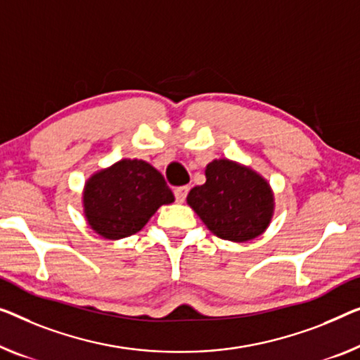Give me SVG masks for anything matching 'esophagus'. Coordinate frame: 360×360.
I'll return each mask as SVG.
<instances>
[{
  "label": "esophagus",
  "mask_w": 360,
  "mask_h": 360,
  "mask_svg": "<svg viewBox=\"0 0 360 360\" xmlns=\"http://www.w3.org/2000/svg\"><path fill=\"white\" fill-rule=\"evenodd\" d=\"M187 192H189V187L187 186H181V187H176L174 189V197H176V202L182 203L186 200L187 197Z\"/></svg>",
  "instance_id": "obj_1"
}]
</instances>
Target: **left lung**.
<instances>
[{
    "label": "left lung",
    "mask_w": 360,
    "mask_h": 360,
    "mask_svg": "<svg viewBox=\"0 0 360 360\" xmlns=\"http://www.w3.org/2000/svg\"><path fill=\"white\" fill-rule=\"evenodd\" d=\"M205 176V184L191 189L187 203L214 236L244 243L265 231L273 194L264 178L229 160H213Z\"/></svg>",
    "instance_id": "8db88e82"
}]
</instances>
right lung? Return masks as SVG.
Wrapping results in <instances>:
<instances>
[{
	"mask_svg": "<svg viewBox=\"0 0 360 360\" xmlns=\"http://www.w3.org/2000/svg\"><path fill=\"white\" fill-rule=\"evenodd\" d=\"M174 200L162 174L142 160H121L85 184L84 208L90 228L105 239L136 234L150 217Z\"/></svg>",
	"mask_w": 360,
	"mask_h": 360,
	"instance_id": "obj_1",
	"label": "right lung"
}]
</instances>
